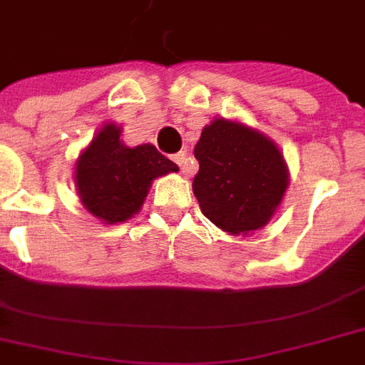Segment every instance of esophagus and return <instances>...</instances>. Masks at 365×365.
<instances>
[{"label":"esophagus","instance_id":"34e87169","mask_svg":"<svg viewBox=\"0 0 365 365\" xmlns=\"http://www.w3.org/2000/svg\"><path fill=\"white\" fill-rule=\"evenodd\" d=\"M172 160L176 163L180 168H182V172H185V165H187V153L185 151H180V153H176L174 157H172Z\"/></svg>","mask_w":365,"mask_h":365}]
</instances>
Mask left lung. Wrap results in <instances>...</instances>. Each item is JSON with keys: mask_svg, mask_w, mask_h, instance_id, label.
<instances>
[{"mask_svg": "<svg viewBox=\"0 0 365 365\" xmlns=\"http://www.w3.org/2000/svg\"><path fill=\"white\" fill-rule=\"evenodd\" d=\"M200 210L229 235L265 227L282 205L289 170L274 140L254 126L216 117L195 145Z\"/></svg>", "mask_w": 365, "mask_h": 365, "instance_id": "8db88e82", "label": "left lung"}]
</instances>
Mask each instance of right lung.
Instances as JSON below:
<instances>
[{"mask_svg": "<svg viewBox=\"0 0 365 365\" xmlns=\"http://www.w3.org/2000/svg\"><path fill=\"white\" fill-rule=\"evenodd\" d=\"M121 134V125L106 123L83 148L73 170L83 208L106 225L136 216L153 180L180 170L153 143L128 148Z\"/></svg>", "mask_w": 365, "mask_h": 365, "instance_id": "obj_1", "label": "right lung"}]
</instances>
